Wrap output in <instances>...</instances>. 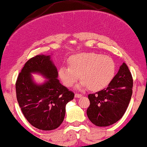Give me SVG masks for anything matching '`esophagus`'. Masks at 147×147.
<instances>
[{
    "mask_svg": "<svg viewBox=\"0 0 147 147\" xmlns=\"http://www.w3.org/2000/svg\"><path fill=\"white\" fill-rule=\"evenodd\" d=\"M82 96V94H79V93H75V97H77V98H79V97H81Z\"/></svg>",
    "mask_w": 147,
    "mask_h": 147,
    "instance_id": "34e87169",
    "label": "esophagus"
}]
</instances>
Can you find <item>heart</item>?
Returning a JSON list of instances; mask_svg holds the SVG:
<instances>
[{
    "label": "heart",
    "mask_w": 147,
    "mask_h": 147,
    "mask_svg": "<svg viewBox=\"0 0 147 147\" xmlns=\"http://www.w3.org/2000/svg\"><path fill=\"white\" fill-rule=\"evenodd\" d=\"M68 67H61L59 76L67 87H72L77 80L83 79L77 88L89 87L91 90H100L108 86L115 74V63L112 58L95 52H83L69 57Z\"/></svg>",
    "instance_id": "obj_1"
}]
</instances>
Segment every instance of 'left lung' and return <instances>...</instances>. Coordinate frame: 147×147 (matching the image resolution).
Here are the masks:
<instances>
[{"label": "left lung", "instance_id": "left-lung-1", "mask_svg": "<svg viewBox=\"0 0 147 147\" xmlns=\"http://www.w3.org/2000/svg\"><path fill=\"white\" fill-rule=\"evenodd\" d=\"M133 84L131 72L123 63L106 88L88 95L86 113L90 122L97 126H108L119 120L129 104Z\"/></svg>", "mask_w": 147, "mask_h": 147}]
</instances>
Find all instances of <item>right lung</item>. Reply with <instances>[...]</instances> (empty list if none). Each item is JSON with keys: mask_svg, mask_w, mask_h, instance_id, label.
I'll return each mask as SVG.
<instances>
[{"mask_svg": "<svg viewBox=\"0 0 147 147\" xmlns=\"http://www.w3.org/2000/svg\"><path fill=\"white\" fill-rule=\"evenodd\" d=\"M31 73H38L49 80L38 85ZM58 71L50 56L36 55L25 64L16 82V98L23 115L30 124L43 131L58 128L63 122L65 106L75 94L57 79Z\"/></svg>", "mask_w": 147, "mask_h": 147, "instance_id": "right-lung-1", "label": "right lung"}]
</instances>
